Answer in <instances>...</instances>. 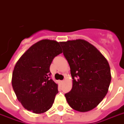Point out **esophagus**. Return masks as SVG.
Masks as SVG:
<instances>
[{
	"label": "esophagus",
	"instance_id": "obj_1",
	"mask_svg": "<svg viewBox=\"0 0 124 124\" xmlns=\"http://www.w3.org/2000/svg\"><path fill=\"white\" fill-rule=\"evenodd\" d=\"M59 83H60V84H62V83H64V81H60Z\"/></svg>",
	"mask_w": 124,
	"mask_h": 124
}]
</instances>
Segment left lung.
Here are the masks:
<instances>
[{"label": "left lung", "instance_id": "left-lung-1", "mask_svg": "<svg viewBox=\"0 0 124 124\" xmlns=\"http://www.w3.org/2000/svg\"><path fill=\"white\" fill-rule=\"evenodd\" d=\"M70 68L73 85L65 94L69 105L79 112L95 108L108 91L111 81L107 60L95 46L83 39L60 42Z\"/></svg>", "mask_w": 124, "mask_h": 124}]
</instances>
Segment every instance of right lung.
I'll list each match as a JSON object with an SVG mask.
<instances>
[{
	"instance_id": "1",
	"label": "right lung",
	"mask_w": 124,
	"mask_h": 124,
	"mask_svg": "<svg viewBox=\"0 0 124 124\" xmlns=\"http://www.w3.org/2000/svg\"><path fill=\"white\" fill-rule=\"evenodd\" d=\"M62 53L58 42L43 39L30 47L16 64L12 85L17 99L27 110L44 113L53 106L58 85L50 78V66Z\"/></svg>"
}]
</instances>
